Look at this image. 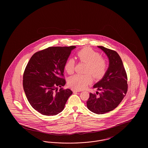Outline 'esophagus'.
I'll return each mask as SVG.
<instances>
[{"mask_svg": "<svg viewBox=\"0 0 148 148\" xmlns=\"http://www.w3.org/2000/svg\"><path fill=\"white\" fill-rule=\"evenodd\" d=\"M73 92H80V90H76V89H74L73 90Z\"/></svg>", "mask_w": 148, "mask_h": 148, "instance_id": "esophagus-1", "label": "esophagus"}]
</instances>
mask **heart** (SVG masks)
Segmentation results:
<instances>
[{
    "label": "heart",
    "mask_w": 148,
    "mask_h": 148,
    "mask_svg": "<svg viewBox=\"0 0 148 148\" xmlns=\"http://www.w3.org/2000/svg\"><path fill=\"white\" fill-rule=\"evenodd\" d=\"M76 56L80 62L86 63L85 74H75L68 80L69 85L76 89L82 90L92 83L93 77L96 79L103 77L108 69V62L106 59L101 56L100 53L90 48H85L78 51ZM65 71L69 74L74 73L75 60L73 58L66 60L64 65Z\"/></svg>",
    "instance_id": "obj_1"
}]
</instances>
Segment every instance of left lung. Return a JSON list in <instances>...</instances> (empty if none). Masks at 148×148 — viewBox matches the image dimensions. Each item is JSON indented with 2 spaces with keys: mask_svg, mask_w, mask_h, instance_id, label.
Returning <instances> with one entry per match:
<instances>
[{
  "mask_svg": "<svg viewBox=\"0 0 148 148\" xmlns=\"http://www.w3.org/2000/svg\"><path fill=\"white\" fill-rule=\"evenodd\" d=\"M98 48L108 57L109 66L104 77L93 86L100 92L90 93L86 105L92 112L103 114L116 108L125 97L127 91V77L122 60L117 52L102 46H98Z\"/></svg>",
  "mask_w": 148,
  "mask_h": 148,
  "instance_id": "left-lung-1",
  "label": "left lung"
}]
</instances>
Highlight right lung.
Segmentation results:
<instances>
[{"label": "right lung", "mask_w": 148, "mask_h": 148, "mask_svg": "<svg viewBox=\"0 0 148 148\" xmlns=\"http://www.w3.org/2000/svg\"><path fill=\"white\" fill-rule=\"evenodd\" d=\"M75 46L50 47L36 52L23 74V85L29 103L39 113L55 115L62 112L73 92L65 84L64 65Z\"/></svg>", "instance_id": "right-lung-1"}]
</instances>
